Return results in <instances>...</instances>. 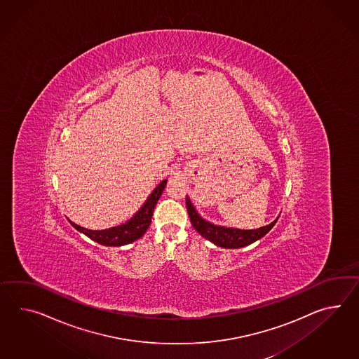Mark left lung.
Returning <instances> with one entry per match:
<instances>
[{"instance_id":"left-lung-1","label":"left lung","mask_w":359,"mask_h":359,"mask_svg":"<svg viewBox=\"0 0 359 359\" xmlns=\"http://www.w3.org/2000/svg\"><path fill=\"white\" fill-rule=\"evenodd\" d=\"M185 203H187L188 215H189L194 229L202 237L211 241L212 244L220 246V248H226V249L244 248V246H248V245L253 244L255 241L261 240L264 235H267L271 231V228L275 226V223L278 222L280 217L278 215V218L275 219L273 222L267 226H263V227L255 228V229H240V228L218 226V224H214L209 220L202 218L188 196H187Z\"/></svg>"}]
</instances>
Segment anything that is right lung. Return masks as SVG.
I'll return each mask as SVG.
<instances>
[{"label":"right lung","instance_id":"add662e5","mask_svg":"<svg viewBox=\"0 0 359 359\" xmlns=\"http://www.w3.org/2000/svg\"><path fill=\"white\" fill-rule=\"evenodd\" d=\"M167 179L158 184L157 187L154 188V191L149 194L147 201L144 202V205L141 206L139 211L121 226L106 228V229H97L96 231V229L80 227L74 222H71L70 219H69V222L72 227L76 228L79 232L84 233L86 236L96 241L98 244L105 245V246H123V245L131 244L137 238L145 235L147 229L151 223L154 208L157 205L159 197L165 191Z\"/></svg>","mask_w":359,"mask_h":359}]
</instances>
